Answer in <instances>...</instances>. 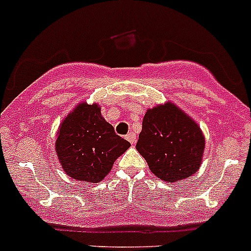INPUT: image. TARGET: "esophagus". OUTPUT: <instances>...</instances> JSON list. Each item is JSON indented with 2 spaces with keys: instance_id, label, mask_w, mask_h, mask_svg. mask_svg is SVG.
Listing matches in <instances>:
<instances>
[{
  "instance_id": "34e87169",
  "label": "esophagus",
  "mask_w": 251,
  "mask_h": 251,
  "mask_svg": "<svg viewBox=\"0 0 251 251\" xmlns=\"http://www.w3.org/2000/svg\"><path fill=\"white\" fill-rule=\"evenodd\" d=\"M126 138H127V141L130 142L132 145H134V142H136V134L133 132H129L127 136H126Z\"/></svg>"
}]
</instances>
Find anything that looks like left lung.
I'll use <instances>...</instances> for the list:
<instances>
[{"mask_svg":"<svg viewBox=\"0 0 251 251\" xmlns=\"http://www.w3.org/2000/svg\"><path fill=\"white\" fill-rule=\"evenodd\" d=\"M136 148L154 176L174 183L201 167L205 137L190 115L166 101L147 109Z\"/></svg>","mask_w":251,"mask_h":251,"instance_id":"obj_1","label":"left lung"}]
</instances>
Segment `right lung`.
<instances>
[{
    "label": "right lung",
    "instance_id": "add662e5",
    "mask_svg": "<svg viewBox=\"0 0 251 251\" xmlns=\"http://www.w3.org/2000/svg\"><path fill=\"white\" fill-rule=\"evenodd\" d=\"M129 147V142L115 134L103 118L98 103H79L56 130L55 151L61 168L83 182H100Z\"/></svg>",
    "mask_w": 251,
    "mask_h": 251
}]
</instances>
